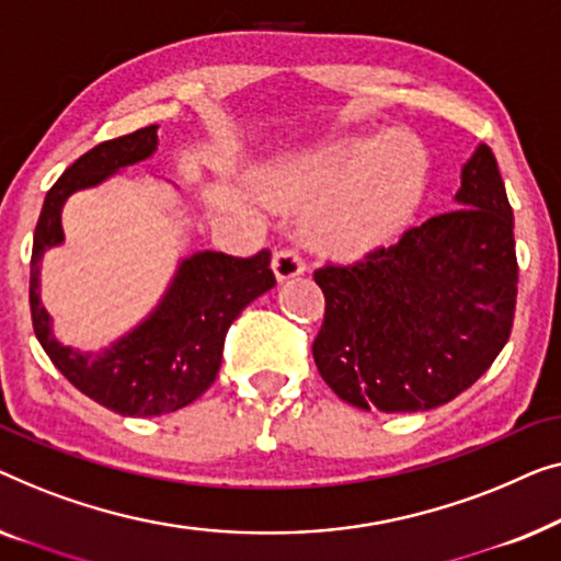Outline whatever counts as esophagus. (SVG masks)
Masks as SVG:
<instances>
[{"mask_svg": "<svg viewBox=\"0 0 561 561\" xmlns=\"http://www.w3.org/2000/svg\"><path fill=\"white\" fill-rule=\"evenodd\" d=\"M272 270L277 274V279H291V277H299V274H305V262L302 256H299L297 249H279L277 254L272 259Z\"/></svg>", "mask_w": 561, "mask_h": 561, "instance_id": "obj_1", "label": "esophagus"}]
</instances>
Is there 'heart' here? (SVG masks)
<instances>
[{
  "mask_svg": "<svg viewBox=\"0 0 561 561\" xmlns=\"http://www.w3.org/2000/svg\"><path fill=\"white\" fill-rule=\"evenodd\" d=\"M427 187V157L407 137L383 134L314 149L274 180L279 205L320 203L310 218L314 247L358 259L412 224Z\"/></svg>",
  "mask_w": 561,
  "mask_h": 561,
  "instance_id": "b5f03b06",
  "label": "heart"
}]
</instances>
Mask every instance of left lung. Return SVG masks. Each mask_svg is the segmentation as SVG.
<instances>
[{
	"label": "left lung",
	"instance_id": "8db88e82",
	"mask_svg": "<svg viewBox=\"0 0 561 561\" xmlns=\"http://www.w3.org/2000/svg\"><path fill=\"white\" fill-rule=\"evenodd\" d=\"M460 208L404 231L356 264L314 272L325 318L314 366L358 409L424 412L491 368L516 310L514 210L491 147L462 168Z\"/></svg>",
	"mask_w": 561,
	"mask_h": 561
}]
</instances>
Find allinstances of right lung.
<instances>
[{"mask_svg": "<svg viewBox=\"0 0 561 561\" xmlns=\"http://www.w3.org/2000/svg\"><path fill=\"white\" fill-rule=\"evenodd\" d=\"M154 149L157 124L101 141L78 157L45 195L30 259V312L43 351L78 391L122 416H160L193 404L216 381L231 322L277 284L270 249L249 259L198 251L180 262L149 318L108 348L81 353L55 341L41 302V259L45 249L62 243V203L147 160Z\"/></svg>", "mask_w": 561, "mask_h": 561, "instance_id": "add662e5", "label": "right lung"}]
</instances>
